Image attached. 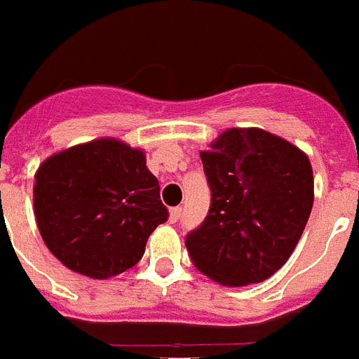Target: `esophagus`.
Returning <instances> with one entry per match:
<instances>
[{
	"instance_id": "1",
	"label": "esophagus",
	"mask_w": 359,
	"mask_h": 359,
	"mask_svg": "<svg viewBox=\"0 0 359 359\" xmlns=\"http://www.w3.org/2000/svg\"><path fill=\"white\" fill-rule=\"evenodd\" d=\"M182 212H183L182 207H172V209H170V222L176 224V222L182 218Z\"/></svg>"
}]
</instances>
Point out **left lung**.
I'll return each mask as SVG.
<instances>
[{
    "label": "left lung",
    "instance_id": "8db88e82",
    "mask_svg": "<svg viewBox=\"0 0 359 359\" xmlns=\"http://www.w3.org/2000/svg\"><path fill=\"white\" fill-rule=\"evenodd\" d=\"M200 156L211 205L187 251L224 286L262 283L288 260L312 211L306 154L264 130L231 128Z\"/></svg>",
    "mask_w": 359,
    "mask_h": 359
}]
</instances>
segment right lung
Instances as JSON below:
<instances>
[{
    "mask_svg": "<svg viewBox=\"0 0 359 359\" xmlns=\"http://www.w3.org/2000/svg\"><path fill=\"white\" fill-rule=\"evenodd\" d=\"M34 216L62 264L108 279L137 264L150 233L168 220V209L141 150L97 139L41 163Z\"/></svg>",
    "mask_w": 359,
    "mask_h": 359,
    "instance_id": "add662e5",
    "label": "right lung"
}]
</instances>
